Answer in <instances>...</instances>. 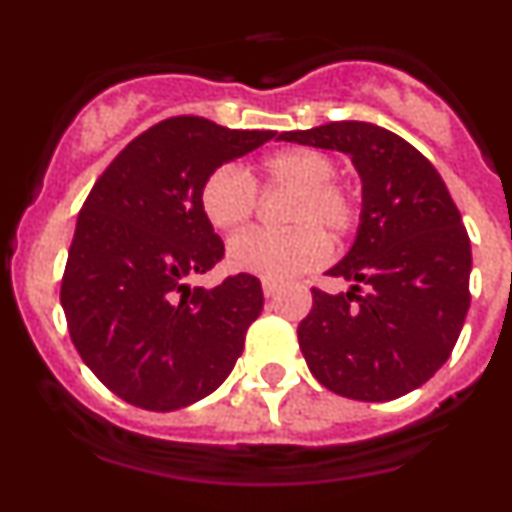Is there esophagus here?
<instances>
[{
  "label": "esophagus",
  "mask_w": 512,
  "mask_h": 512,
  "mask_svg": "<svg viewBox=\"0 0 512 512\" xmlns=\"http://www.w3.org/2000/svg\"><path fill=\"white\" fill-rule=\"evenodd\" d=\"M280 289H282L280 282H275V280H262V292H265V297H275V294L280 292Z\"/></svg>",
  "instance_id": "esophagus-1"
}]
</instances>
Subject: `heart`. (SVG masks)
Wrapping results in <instances>:
<instances>
[{
	"mask_svg": "<svg viewBox=\"0 0 512 512\" xmlns=\"http://www.w3.org/2000/svg\"><path fill=\"white\" fill-rule=\"evenodd\" d=\"M337 160L319 148L289 146L257 160L250 175L220 165L205 175L198 203L215 230H235L252 218L257 188L289 193L282 210L287 230H247L227 242V265L237 272L289 280L322 265L329 240L339 242L359 220L356 195L334 180Z\"/></svg>",
	"mask_w": 512,
	"mask_h": 512,
	"instance_id": "1",
	"label": "heart"
}]
</instances>
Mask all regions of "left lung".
I'll use <instances>...</instances> for the list:
<instances>
[{
    "label": "left lung",
    "instance_id": "1",
    "mask_svg": "<svg viewBox=\"0 0 512 512\" xmlns=\"http://www.w3.org/2000/svg\"><path fill=\"white\" fill-rule=\"evenodd\" d=\"M282 141L342 151L361 175L352 250L327 275L349 292L312 287L297 339L309 371L356 401H391L426 384L466 322L471 240L431 160L386 128L332 121Z\"/></svg>",
    "mask_w": 512,
    "mask_h": 512
}]
</instances>
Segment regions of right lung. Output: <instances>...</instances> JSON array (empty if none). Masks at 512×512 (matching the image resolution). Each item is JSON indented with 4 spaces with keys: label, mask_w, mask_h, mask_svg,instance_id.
I'll list each match as a JSON object with an SVG mask.
<instances>
[{
    "label": "right lung",
    "mask_w": 512,
    "mask_h": 512,
    "mask_svg": "<svg viewBox=\"0 0 512 512\" xmlns=\"http://www.w3.org/2000/svg\"><path fill=\"white\" fill-rule=\"evenodd\" d=\"M275 136L200 116L165 118L133 138L91 188L61 307L84 364L128 404L183 409L230 376L265 299L247 272L213 289L185 285L225 255L198 193L210 170Z\"/></svg>",
    "instance_id": "obj_1"
}]
</instances>
